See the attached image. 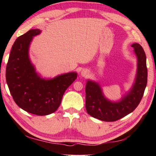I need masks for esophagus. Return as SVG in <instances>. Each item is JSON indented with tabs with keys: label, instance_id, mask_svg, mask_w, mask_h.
I'll return each mask as SVG.
<instances>
[{
	"label": "esophagus",
	"instance_id": "obj_1",
	"mask_svg": "<svg viewBox=\"0 0 156 156\" xmlns=\"http://www.w3.org/2000/svg\"><path fill=\"white\" fill-rule=\"evenodd\" d=\"M89 74V71L86 69H84L82 70V72H81V75H82V76H88Z\"/></svg>",
	"mask_w": 156,
	"mask_h": 156
}]
</instances>
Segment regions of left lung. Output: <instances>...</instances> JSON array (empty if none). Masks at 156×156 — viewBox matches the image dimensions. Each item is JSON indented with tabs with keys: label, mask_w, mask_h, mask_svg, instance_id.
I'll use <instances>...</instances> for the list:
<instances>
[{
	"label": "left lung",
	"mask_w": 156,
	"mask_h": 156,
	"mask_svg": "<svg viewBox=\"0 0 156 156\" xmlns=\"http://www.w3.org/2000/svg\"><path fill=\"white\" fill-rule=\"evenodd\" d=\"M137 57V73L133 86L119 101L106 99L97 82L87 80L86 91V109L94 118L104 121H115L133 112L139 104L147 85L148 70L146 56L139 44L131 45Z\"/></svg>",
	"instance_id": "1"
}]
</instances>
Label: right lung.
<instances>
[{"mask_svg":"<svg viewBox=\"0 0 156 156\" xmlns=\"http://www.w3.org/2000/svg\"><path fill=\"white\" fill-rule=\"evenodd\" d=\"M41 30L32 29L15 41L6 66V82L15 102L30 114L45 116L55 112L60 105L63 94L77 77L69 72L45 80L35 72L29 57L33 37Z\"/></svg>","mask_w":156,"mask_h":156,"instance_id":"right-lung-1","label":"right lung"}]
</instances>
